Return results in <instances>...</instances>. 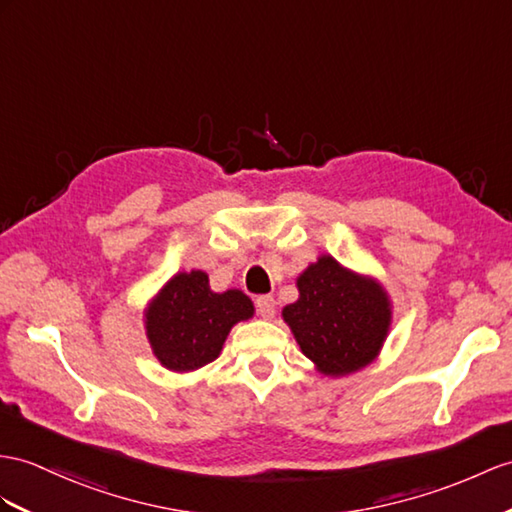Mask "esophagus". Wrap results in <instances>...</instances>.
<instances>
[{"label":"esophagus","mask_w":512,"mask_h":512,"mask_svg":"<svg viewBox=\"0 0 512 512\" xmlns=\"http://www.w3.org/2000/svg\"><path fill=\"white\" fill-rule=\"evenodd\" d=\"M256 308H258V315L263 319H271L276 315V299L271 295H260L256 297Z\"/></svg>","instance_id":"1"}]
</instances>
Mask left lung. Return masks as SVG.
Masks as SVG:
<instances>
[{
  "instance_id": "obj_1",
  "label": "left lung",
  "mask_w": 512,
  "mask_h": 512,
  "mask_svg": "<svg viewBox=\"0 0 512 512\" xmlns=\"http://www.w3.org/2000/svg\"><path fill=\"white\" fill-rule=\"evenodd\" d=\"M299 297L282 308L299 350L328 378L369 367L393 323V302L382 282L321 254L297 280Z\"/></svg>"
}]
</instances>
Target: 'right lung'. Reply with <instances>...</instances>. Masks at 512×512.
<instances>
[{
	"instance_id": "add662e5",
	"label": "right lung",
	"mask_w": 512,
	"mask_h": 512,
	"mask_svg": "<svg viewBox=\"0 0 512 512\" xmlns=\"http://www.w3.org/2000/svg\"><path fill=\"white\" fill-rule=\"evenodd\" d=\"M254 317L243 291L210 289L202 269L178 271L143 308V328L158 363L176 373L202 369L219 358L230 330Z\"/></svg>"
}]
</instances>
